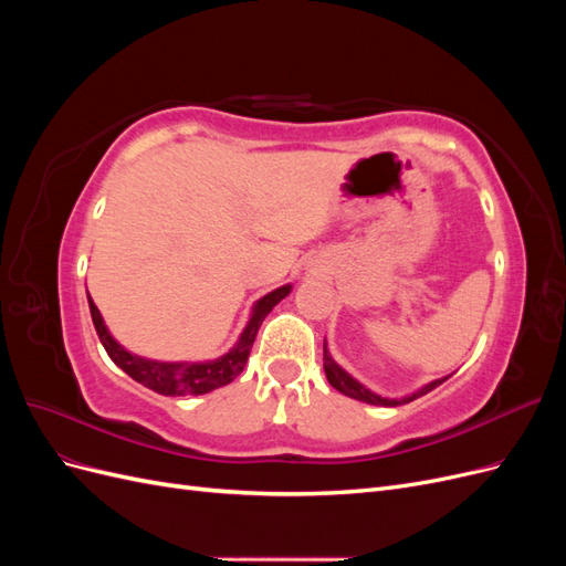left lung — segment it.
I'll use <instances>...</instances> for the list:
<instances>
[{
  "label": "left lung",
  "mask_w": 566,
  "mask_h": 566,
  "mask_svg": "<svg viewBox=\"0 0 566 566\" xmlns=\"http://www.w3.org/2000/svg\"><path fill=\"white\" fill-rule=\"evenodd\" d=\"M323 368H325V378H328V382H331L337 391L345 394V397H352V399H356V401H366V403H373V406H401V403H408V401H413V399L422 397V394L432 391L434 387H439L443 380H447V378H443V380H434V382H430V385L420 387L418 391L408 394V397H403V399H385V397H380V394H375V391H370L368 387H364L358 380H354L345 368H339V366L333 361L331 352L325 349V345H323Z\"/></svg>",
  "instance_id": "obj_1"
}]
</instances>
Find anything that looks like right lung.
I'll return each mask as SVG.
<instances>
[{
  "instance_id": "1",
  "label": "right lung",
  "mask_w": 566,
  "mask_h": 566,
  "mask_svg": "<svg viewBox=\"0 0 566 566\" xmlns=\"http://www.w3.org/2000/svg\"><path fill=\"white\" fill-rule=\"evenodd\" d=\"M287 295H290V285H283V287L271 290V293L264 295L262 300H256L245 331L241 333V337H238L233 349L227 352L224 356L214 358V361H200V364H163V361H150V358H142L127 352L123 345H117L113 335L108 333L94 300L92 297L87 300H90V312H92L96 335L101 339V345H104V349L108 352V356L113 358V364L117 368H123L129 378H134L136 382H142L153 391L165 394V397H181V394H208L217 387L233 382L248 364L252 342L256 337V331H260L262 321L269 316L273 306Z\"/></svg>"
}]
</instances>
